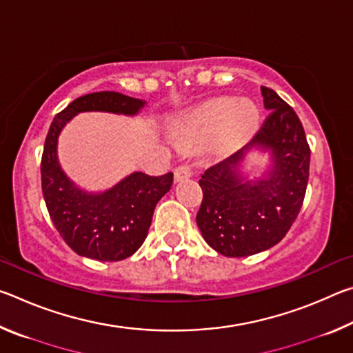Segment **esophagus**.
I'll use <instances>...</instances> for the list:
<instances>
[{
	"instance_id": "34e87169",
	"label": "esophagus",
	"mask_w": 353,
	"mask_h": 353,
	"mask_svg": "<svg viewBox=\"0 0 353 353\" xmlns=\"http://www.w3.org/2000/svg\"><path fill=\"white\" fill-rule=\"evenodd\" d=\"M191 174H193V171H191V166L183 163V165H179L177 168L174 170V181L176 182H182L185 181V179L191 177Z\"/></svg>"
}]
</instances>
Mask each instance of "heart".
Masks as SVG:
<instances>
[{"mask_svg":"<svg viewBox=\"0 0 353 353\" xmlns=\"http://www.w3.org/2000/svg\"><path fill=\"white\" fill-rule=\"evenodd\" d=\"M259 123V110L249 101L216 99L188 113L176 124V137L185 145H202L223 130L225 143H235L252 132Z\"/></svg>","mask_w":353,"mask_h":353,"instance_id":"obj_1","label":"heart"}]
</instances>
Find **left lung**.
Segmentation results:
<instances>
[{
  "label": "left lung",
  "instance_id": "obj_1",
  "mask_svg": "<svg viewBox=\"0 0 353 353\" xmlns=\"http://www.w3.org/2000/svg\"><path fill=\"white\" fill-rule=\"evenodd\" d=\"M270 113L250 143L199 179L202 204L196 223L210 248L225 256H248L282 240L305 198L310 146L301 119L272 88L261 87ZM252 147L272 152V170L259 181L243 183L237 172Z\"/></svg>",
  "mask_w": 353,
  "mask_h": 353
}]
</instances>
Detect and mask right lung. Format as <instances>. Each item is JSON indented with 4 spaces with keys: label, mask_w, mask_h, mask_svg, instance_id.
<instances>
[{
    "label": "right lung",
    "mask_w": 353,
    "mask_h": 353,
    "mask_svg": "<svg viewBox=\"0 0 353 353\" xmlns=\"http://www.w3.org/2000/svg\"><path fill=\"white\" fill-rule=\"evenodd\" d=\"M145 101L117 92L83 94L57 113L41 155V191L52 224L77 255L118 261L132 255L148 235L154 208L172 185V172L148 176L132 172L104 193H87L65 176L57 160V139L79 112L135 115Z\"/></svg>",
    "instance_id": "add662e5"
}]
</instances>
